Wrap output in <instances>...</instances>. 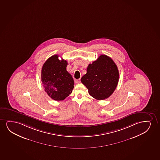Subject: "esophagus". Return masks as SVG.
Segmentation results:
<instances>
[{
	"label": "esophagus",
	"instance_id": "obj_1",
	"mask_svg": "<svg viewBox=\"0 0 160 160\" xmlns=\"http://www.w3.org/2000/svg\"><path fill=\"white\" fill-rule=\"evenodd\" d=\"M74 82L75 83H79L80 82V79H76L75 80Z\"/></svg>",
	"mask_w": 160,
	"mask_h": 160
}]
</instances>
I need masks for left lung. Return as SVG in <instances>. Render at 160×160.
<instances>
[{
  "label": "left lung",
  "instance_id": "left-lung-1",
  "mask_svg": "<svg viewBox=\"0 0 160 160\" xmlns=\"http://www.w3.org/2000/svg\"><path fill=\"white\" fill-rule=\"evenodd\" d=\"M119 71L114 61L109 56L101 55L87 67V73L81 81L89 94L97 100H104L111 96L119 81Z\"/></svg>",
  "mask_w": 160,
  "mask_h": 160
}]
</instances>
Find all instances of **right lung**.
<instances>
[{
	"mask_svg": "<svg viewBox=\"0 0 160 160\" xmlns=\"http://www.w3.org/2000/svg\"><path fill=\"white\" fill-rule=\"evenodd\" d=\"M54 55L46 61L42 67L41 80L44 91L52 99L60 101L72 92L74 80L67 71V61L60 60Z\"/></svg>",
	"mask_w": 160,
	"mask_h": 160,
	"instance_id": "add662e5",
	"label": "right lung"
}]
</instances>
